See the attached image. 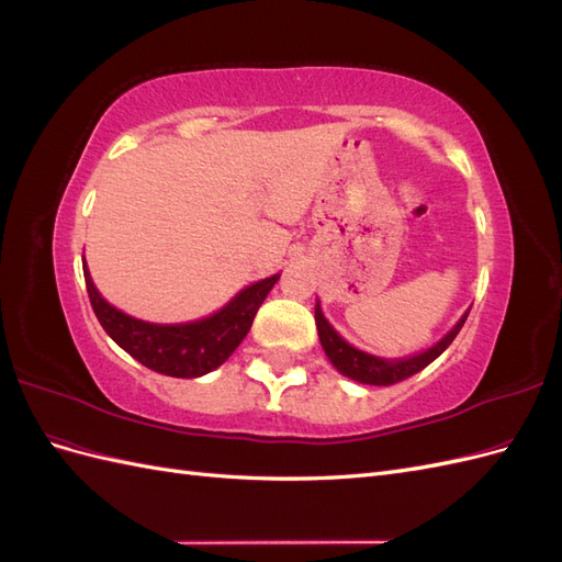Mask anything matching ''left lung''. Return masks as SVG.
I'll return each instance as SVG.
<instances>
[{
	"instance_id": "1",
	"label": "left lung",
	"mask_w": 562,
	"mask_h": 562,
	"mask_svg": "<svg viewBox=\"0 0 562 562\" xmlns=\"http://www.w3.org/2000/svg\"><path fill=\"white\" fill-rule=\"evenodd\" d=\"M467 316L469 314L459 318L457 326L443 339H440L438 345H434L431 349H427L424 353H417V356H413V359L384 361V359H378V356H370L366 351H359V349H353L351 345H347L345 339L335 333V328L326 321V316H323L318 304H316V314H314L316 328H318V339H321L323 349H326V356L330 359V363L339 372H342V375H347L356 382H361V384H375V386H389V384L403 382L407 378H413L415 372L427 368L431 361H436L438 356L452 345V339L457 337V333L462 330Z\"/></svg>"
}]
</instances>
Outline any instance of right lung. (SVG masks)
Instances as JSON below:
<instances>
[{"label":"right lung","mask_w":562,"mask_h":562,"mask_svg":"<svg viewBox=\"0 0 562 562\" xmlns=\"http://www.w3.org/2000/svg\"><path fill=\"white\" fill-rule=\"evenodd\" d=\"M83 279H87L89 300L100 326L135 361L168 378H199L223 366L241 345L260 304L279 281V274L248 285L217 314L194 323H180V326H157V323H145L114 310L95 291L87 262H83Z\"/></svg>","instance_id":"right-lung-1"}]
</instances>
